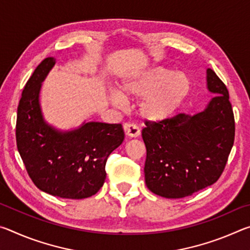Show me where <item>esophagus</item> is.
Segmentation results:
<instances>
[{"instance_id": "esophagus-1", "label": "esophagus", "mask_w": 250, "mask_h": 250, "mask_svg": "<svg viewBox=\"0 0 250 250\" xmlns=\"http://www.w3.org/2000/svg\"><path fill=\"white\" fill-rule=\"evenodd\" d=\"M124 129L125 131V134L130 138H137L140 135V129L139 126L134 124H125L124 125Z\"/></svg>"}]
</instances>
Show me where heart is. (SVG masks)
Wrapping results in <instances>:
<instances>
[{
	"label": "heart",
	"mask_w": 250,
	"mask_h": 250,
	"mask_svg": "<svg viewBox=\"0 0 250 250\" xmlns=\"http://www.w3.org/2000/svg\"><path fill=\"white\" fill-rule=\"evenodd\" d=\"M191 90L189 78L182 71L154 67L135 77L126 79L119 87V95L113 94V104L124 99L143 98L139 111L150 121H164L174 117Z\"/></svg>",
	"instance_id": "obj_1"
}]
</instances>
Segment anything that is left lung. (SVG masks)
<instances>
[{"mask_svg": "<svg viewBox=\"0 0 250 250\" xmlns=\"http://www.w3.org/2000/svg\"><path fill=\"white\" fill-rule=\"evenodd\" d=\"M207 88L216 95L204 111L146 122V184L156 195L189 196L214 184L225 168L235 139L234 112L226 84L210 68Z\"/></svg>", "mask_w": 250, "mask_h": 250, "instance_id": "1", "label": "left lung"}]
</instances>
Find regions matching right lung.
Segmentation results:
<instances>
[{"instance_id": "1", "label": "right lung", "mask_w": 250, "mask_h": 250, "mask_svg": "<svg viewBox=\"0 0 250 250\" xmlns=\"http://www.w3.org/2000/svg\"><path fill=\"white\" fill-rule=\"evenodd\" d=\"M55 65L45 58L25 84L18 107L16 145L33 183L53 196L82 200L95 195L105 180V162L125 139L121 124L88 122L59 132L42 116L41 83Z\"/></svg>"}]
</instances>
